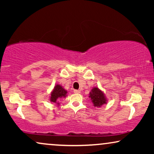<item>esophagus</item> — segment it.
<instances>
[{
	"instance_id": "34e87169",
	"label": "esophagus",
	"mask_w": 154,
	"mask_h": 154,
	"mask_svg": "<svg viewBox=\"0 0 154 154\" xmlns=\"http://www.w3.org/2000/svg\"><path fill=\"white\" fill-rule=\"evenodd\" d=\"M73 92L75 94H79L81 92H80V90H73Z\"/></svg>"
}]
</instances>
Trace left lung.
<instances>
[{"label": "left lung", "mask_w": 154, "mask_h": 154, "mask_svg": "<svg viewBox=\"0 0 154 154\" xmlns=\"http://www.w3.org/2000/svg\"><path fill=\"white\" fill-rule=\"evenodd\" d=\"M89 97H90L92 101L94 106H100L106 103V98L101 91L97 88H94L90 93Z\"/></svg>", "instance_id": "1"}]
</instances>
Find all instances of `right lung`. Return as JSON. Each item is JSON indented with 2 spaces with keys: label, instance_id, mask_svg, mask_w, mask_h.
Returning a JSON list of instances; mask_svg holds the SVG:
<instances>
[{
  "label": "right lung",
  "instance_id": "right-lung-1",
  "mask_svg": "<svg viewBox=\"0 0 154 154\" xmlns=\"http://www.w3.org/2000/svg\"><path fill=\"white\" fill-rule=\"evenodd\" d=\"M66 90H65L62 86L60 85H57L54 87L53 91H52L51 94V97H50V101L52 102L55 103L57 102V100L58 99L65 97L66 95Z\"/></svg>",
  "mask_w": 154,
  "mask_h": 154
}]
</instances>
